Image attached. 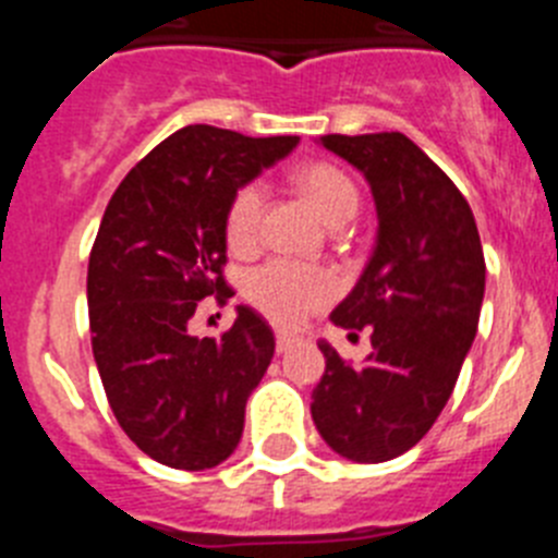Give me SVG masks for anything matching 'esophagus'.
Returning a JSON list of instances; mask_svg holds the SVG:
<instances>
[{
	"instance_id": "34e87169",
	"label": "esophagus",
	"mask_w": 558,
	"mask_h": 558,
	"mask_svg": "<svg viewBox=\"0 0 558 558\" xmlns=\"http://www.w3.org/2000/svg\"><path fill=\"white\" fill-rule=\"evenodd\" d=\"M293 343H295L293 335H288V332H276V352H279V354L288 352V349L293 347Z\"/></svg>"
}]
</instances>
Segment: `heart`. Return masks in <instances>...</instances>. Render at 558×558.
<instances>
[{
    "mask_svg": "<svg viewBox=\"0 0 558 558\" xmlns=\"http://www.w3.org/2000/svg\"><path fill=\"white\" fill-rule=\"evenodd\" d=\"M293 184L299 186L313 209L329 226H343L360 204L354 181L340 167L329 161H313L295 170ZM265 190L256 181L243 184L231 195L226 209V243L231 251L243 254L256 245L259 223H263ZM335 293V279L329 270L315 265L270 259L251 270L245 282V295L256 310H263L276 324H295L304 313L324 304Z\"/></svg>",
    "mask_w": 558,
    "mask_h": 558,
    "instance_id": "obj_1",
    "label": "heart"
}]
</instances>
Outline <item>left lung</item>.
Wrapping results in <instances>:
<instances>
[{"label":"left lung","mask_w":558,"mask_h":558,"mask_svg":"<svg viewBox=\"0 0 558 558\" xmlns=\"http://www.w3.org/2000/svg\"><path fill=\"white\" fill-rule=\"evenodd\" d=\"M322 145L366 175L379 229L360 282L329 315L343 329L366 327L374 349L352 366L322 340L327 368L310 411L338 456L391 461L445 411L475 340L481 236L461 190L405 133H329Z\"/></svg>","instance_id":"8db88e82"}]
</instances>
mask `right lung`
<instances>
[{
  "label": "right lung",
  "mask_w": 558,
  "mask_h": 558,
  "mask_svg": "<svg viewBox=\"0 0 558 558\" xmlns=\"http://www.w3.org/2000/svg\"><path fill=\"white\" fill-rule=\"evenodd\" d=\"M299 136L186 125L111 195L88 256V329L113 416L153 461L211 470L240 445L248 393L274 357L263 315L236 307L218 340L186 332L209 295L226 304V209Z\"/></svg>",
  "instance_id": "obj_1"
}]
</instances>
